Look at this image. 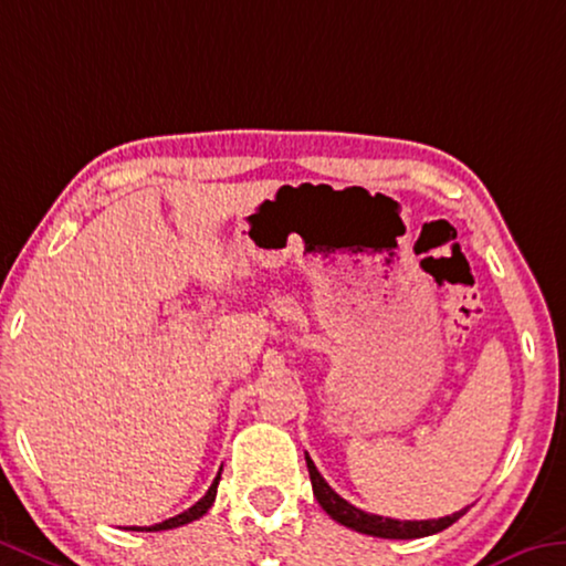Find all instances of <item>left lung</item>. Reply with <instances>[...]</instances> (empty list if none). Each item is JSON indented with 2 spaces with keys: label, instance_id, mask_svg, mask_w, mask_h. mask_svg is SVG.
<instances>
[{
  "label": "left lung",
  "instance_id": "8db88e82",
  "mask_svg": "<svg viewBox=\"0 0 566 566\" xmlns=\"http://www.w3.org/2000/svg\"><path fill=\"white\" fill-rule=\"evenodd\" d=\"M304 461H307L312 491H315V499L319 501V506L325 509L337 524L355 528V532L367 534V536H380V539H420V536L443 532V528H448L453 522H459V518L465 514V509H469L465 506L443 518H426V522H400V518L367 514V511L345 501L337 491H332L329 483L322 479V473L317 471V465L312 463L310 453H304Z\"/></svg>",
  "mask_w": 566,
  "mask_h": 566
}]
</instances>
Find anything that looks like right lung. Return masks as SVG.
Listing matches in <instances>:
<instances>
[{
  "label": "right lung",
  "instance_id": "add662e5",
  "mask_svg": "<svg viewBox=\"0 0 566 566\" xmlns=\"http://www.w3.org/2000/svg\"><path fill=\"white\" fill-rule=\"evenodd\" d=\"M219 481H221V471H219V476L213 479V483L209 486V491L203 493V496L196 501V504L191 506V509H186L184 514H178V516H170V518H166V522H160V524H156V526H143L146 528V532H164V528H176V526H184V524H191V522H196V518H201L206 511L211 509V504H213V499H217V489H219ZM133 532H143L140 526H130Z\"/></svg>",
  "mask_w": 566,
  "mask_h": 566
}]
</instances>
